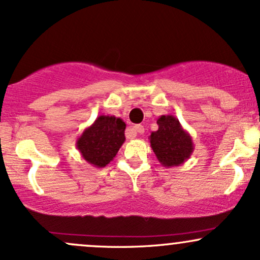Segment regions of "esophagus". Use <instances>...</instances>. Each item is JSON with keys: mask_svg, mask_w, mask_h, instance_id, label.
Wrapping results in <instances>:
<instances>
[{"mask_svg": "<svg viewBox=\"0 0 260 260\" xmlns=\"http://www.w3.org/2000/svg\"><path fill=\"white\" fill-rule=\"evenodd\" d=\"M138 133H140V134L144 133V126H142V124H136L134 127L129 128V129L127 131V138H129V139L136 138L137 134Z\"/></svg>", "mask_w": 260, "mask_h": 260, "instance_id": "esophagus-1", "label": "esophagus"}]
</instances>
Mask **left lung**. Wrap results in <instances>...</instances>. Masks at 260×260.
I'll return each instance as SVG.
<instances>
[{
    "mask_svg": "<svg viewBox=\"0 0 260 260\" xmlns=\"http://www.w3.org/2000/svg\"><path fill=\"white\" fill-rule=\"evenodd\" d=\"M159 129L149 136L150 147L164 168L180 166L194 150L190 134L183 129L180 121L172 115H162L156 121Z\"/></svg>",
    "mask_w": 260,
    "mask_h": 260,
    "instance_id": "obj_1",
    "label": "left lung"
}]
</instances>
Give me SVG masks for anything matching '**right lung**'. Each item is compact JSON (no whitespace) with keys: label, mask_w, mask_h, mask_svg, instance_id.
Here are the masks:
<instances>
[{"label":"right lung","mask_w":260,"mask_h":260,"mask_svg":"<svg viewBox=\"0 0 260 260\" xmlns=\"http://www.w3.org/2000/svg\"><path fill=\"white\" fill-rule=\"evenodd\" d=\"M126 123L120 117L101 115L77 139L76 147L86 162L94 168H105L113 160L122 144Z\"/></svg>","instance_id":"obj_1"}]
</instances>
